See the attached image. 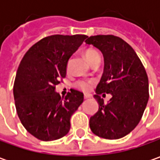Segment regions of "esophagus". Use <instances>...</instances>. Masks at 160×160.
I'll use <instances>...</instances> for the list:
<instances>
[{
  "label": "esophagus",
  "instance_id": "obj_1",
  "mask_svg": "<svg viewBox=\"0 0 160 160\" xmlns=\"http://www.w3.org/2000/svg\"><path fill=\"white\" fill-rule=\"evenodd\" d=\"M91 97H92L91 94H84V95H83V98H84L85 100H86V99H89V98H91Z\"/></svg>",
  "mask_w": 160,
  "mask_h": 160
}]
</instances>
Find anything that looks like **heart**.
<instances>
[{
	"label": "heart",
	"mask_w": 160,
	"mask_h": 160,
	"mask_svg": "<svg viewBox=\"0 0 160 160\" xmlns=\"http://www.w3.org/2000/svg\"><path fill=\"white\" fill-rule=\"evenodd\" d=\"M84 56H85L86 59L89 61V63L92 62L95 58H100L99 53L97 52L95 50H92V49L87 50L84 53ZM76 86L78 89L82 90L83 92H89L92 88V81H91V80H80V81L77 82Z\"/></svg>",
	"instance_id": "heart-1"
}]
</instances>
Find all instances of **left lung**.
<instances>
[{
    "mask_svg": "<svg viewBox=\"0 0 160 160\" xmlns=\"http://www.w3.org/2000/svg\"><path fill=\"white\" fill-rule=\"evenodd\" d=\"M86 44L99 49L104 71L94 98L99 110L90 118V128L99 137L116 140L136 127L149 100V80L137 54L126 42L112 34L90 36ZM112 98L104 103L100 94Z\"/></svg>",
    "mask_w": 160,
    "mask_h": 160,
    "instance_id": "left-lung-1",
    "label": "left lung"
}]
</instances>
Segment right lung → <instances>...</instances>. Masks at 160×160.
<instances>
[{
    "mask_svg": "<svg viewBox=\"0 0 160 160\" xmlns=\"http://www.w3.org/2000/svg\"><path fill=\"white\" fill-rule=\"evenodd\" d=\"M88 36L53 34L28 50L16 75L13 94L22 125L35 138L50 142L65 136L83 92L71 89L61 99L55 87L66 77L68 59Z\"/></svg>",
    "mask_w": 160,
    "mask_h": 160,
    "instance_id": "1",
    "label": "right lung"
}]
</instances>
